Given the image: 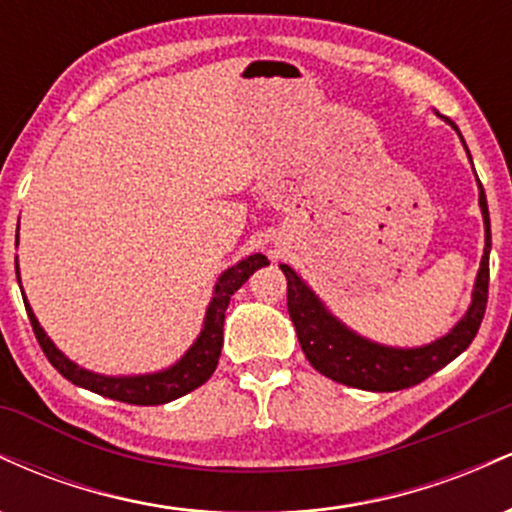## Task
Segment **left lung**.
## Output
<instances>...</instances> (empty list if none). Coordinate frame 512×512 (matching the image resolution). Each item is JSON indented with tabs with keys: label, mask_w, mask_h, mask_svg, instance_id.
Returning a JSON list of instances; mask_svg holds the SVG:
<instances>
[{
	"label": "left lung",
	"mask_w": 512,
	"mask_h": 512,
	"mask_svg": "<svg viewBox=\"0 0 512 512\" xmlns=\"http://www.w3.org/2000/svg\"><path fill=\"white\" fill-rule=\"evenodd\" d=\"M452 127L457 125L448 120ZM460 132V129H457ZM469 154V151H467ZM472 158V156H469ZM479 207L484 214L486 245L481 267L474 286V298L467 315L452 327L438 342L419 346V349H387V346L373 344L368 339L349 332L342 322H337L327 313L325 305L315 298V293L303 284L301 276L291 267L281 264V272L286 274V305L296 327L298 342L305 358L310 361L317 373L337 380V383L358 387L370 392H395L404 387L419 385L428 375L448 366L452 358H457L477 337L481 320L486 313L489 301V252H491V221L489 207H486L484 187L479 182Z\"/></svg>",
	"instance_id": "8db88e82"
}]
</instances>
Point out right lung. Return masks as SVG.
<instances>
[{
  "instance_id": "obj_1",
  "label": "right lung",
  "mask_w": 512,
  "mask_h": 512,
  "mask_svg": "<svg viewBox=\"0 0 512 512\" xmlns=\"http://www.w3.org/2000/svg\"><path fill=\"white\" fill-rule=\"evenodd\" d=\"M264 264H269L264 255H250L248 260L238 262L236 267L223 272L219 284H216L214 298H211L209 303L204 330L199 334L195 346H192V349L182 356V361L175 363L173 368L163 370V373H154V375H137V378H105V375H96L91 373V370L79 368L50 342L48 334L43 332V327H40L38 320H35L26 296H23V303H26L28 320H31V327L35 332V339H38L40 349H43V354L48 356V361L60 370L69 383L86 387V390L96 392V395L117 399V402L151 407V404L173 402V399L187 395V392H192L195 387L204 385L211 378V373L216 370V363H219V356H221L223 317H226V308L228 303H231V296L245 284V281H248V276L255 272V269L264 267ZM16 274H19V264H16Z\"/></svg>"
}]
</instances>
